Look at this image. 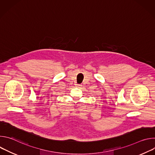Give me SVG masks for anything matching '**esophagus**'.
I'll return each instance as SVG.
<instances>
[{
    "instance_id": "esophagus-1",
    "label": "esophagus",
    "mask_w": 155,
    "mask_h": 155,
    "mask_svg": "<svg viewBox=\"0 0 155 155\" xmlns=\"http://www.w3.org/2000/svg\"><path fill=\"white\" fill-rule=\"evenodd\" d=\"M77 87H81V85L80 84H77Z\"/></svg>"
}]
</instances>
